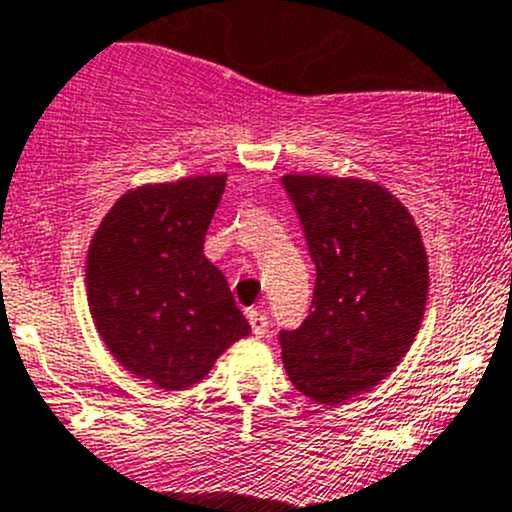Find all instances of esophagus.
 <instances>
[{
    "mask_svg": "<svg viewBox=\"0 0 512 512\" xmlns=\"http://www.w3.org/2000/svg\"><path fill=\"white\" fill-rule=\"evenodd\" d=\"M247 320H250V325H252V335L267 337V332H270L267 330V327H270V320H267L260 310H247Z\"/></svg>",
    "mask_w": 512,
    "mask_h": 512,
    "instance_id": "esophagus-1",
    "label": "esophagus"
}]
</instances>
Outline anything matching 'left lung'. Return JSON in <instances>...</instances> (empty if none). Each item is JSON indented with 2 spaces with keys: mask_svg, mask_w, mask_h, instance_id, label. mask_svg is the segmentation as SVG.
Instances as JSON below:
<instances>
[{
  "mask_svg": "<svg viewBox=\"0 0 512 512\" xmlns=\"http://www.w3.org/2000/svg\"><path fill=\"white\" fill-rule=\"evenodd\" d=\"M315 262L310 315L280 330L292 385L322 405L375 388L413 345L428 300V255L398 197L365 180L285 175Z\"/></svg>",
  "mask_w": 512,
  "mask_h": 512,
  "instance_id": "1",
  "label": "left lung"
}]
</instances>
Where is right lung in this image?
<instances>
[{
    "instance_id": "obj_1",
    "label": "right lung",
    "mask_w": 512,
    "mask_h": 512,
    "mask_svg": "<svg viewBox=\"0 0 512 512\" xmlns=\"http://www.w3.org/2000/svg\"><path fill=\"white\" fill-rule=\"evenodd\" d=\"M227 175L145 185L114 202L87 252V300L132 375L185 390L250 335L225 275L202 252Z\"/></svg>"
}]
</instances>
